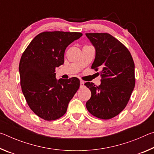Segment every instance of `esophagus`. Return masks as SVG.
Instances as JSON below:
<instances>
[{"instance_id":"esophagus-1","label":"esophagus","mask_w":154,"mask_h":154,"mask_svg":"<svg viewBox=\"0 0 154 154\" xmlns=\"http://www.w3.org/2000/svg\"><path fill=\"white\" fill-rule=\"evenodd\" d=\"M83 86H84V82L82 80L80 81V87L81 88H83Z\"/></svg>"}]
</instances>
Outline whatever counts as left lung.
I'll list each match as a JSON object with an SVG mask.
<instances>
[{
    "instance_id": "8db88e82",
    "label": "left lung",
    "mask_w": 154,
    "mask_h": 154,
    "mask_svg": "<svg viewBox=\"0 0 154 154\" xmlns=\"http://www.w3.org/2000/svg\"><path fill=\"white\" fill-rule=\"evenodd\" d=\"M95 48L96 56L92 69L100 72L101 83L85 85L91 91L86 108L96 118L109 119L126 107L135 85L134 63L126 47L108 33H86Z\"/></svg>"
}]
</instances>
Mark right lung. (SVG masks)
Listing matches in <instances>:
<instances>
[{
	"label": "right lung",
	"mask_w": 154,
	"mask_h": 154,
	"mask_svg": "<svg viewBox=\"0 0 154 154\" xmlns=\"http://www.w3.org/2000/svg\"><path fill=\"white\" fill-rule=\"evenodd\" d=\"M82 36L81 32H43L36 35L21 57L20 85L28 106L47 121L59 119L79 89L77 77L56 78V68L64 64L65 49Z\"/></svg>",
	"instance_id": "obj_1"
}]
</instances>
